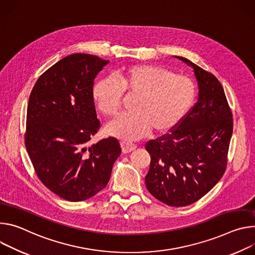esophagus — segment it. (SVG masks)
I'll return each mask as SVG.
<instances>
[{
	"label": "esophagus",
	"mask_w": 255,
	"mask_h": 255,
	"mask_svg": "<svg viewBox=\"0 0 255 255\" xmlns=\"http://www.w3.org/2000/svg\"><path fill=\"white\" fill-rule=\"evenodd\" d=\"M121 146H122V151L123 153L127 154V153H129L133 150H135L136 146L130 142H126V140H123V142L121 143Z\"/></svg>",
	"instance_id": "1"
}]
</instances>
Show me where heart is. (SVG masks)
<instances>
[{
	"label": "heart",
	"mask_w": 255,
	"mask_h": 255,
	"mask_svg": "<svg viewBox=\"0 0 255 255\" xmlns=\"http://www.w3.org/2000/svg\"><path fill=\"white\" fill-rule=\"evenodd\" d=\"M124 92L134 94L131 108L111 122L108 133L127 140L162 134L174 128L187 115L196 98V86L188 77L161 66L136 64L124 67L95 82L93 100L106 117L117 116Z\"/></svg>",
	"instance_id": "obj_1"
}]
</instances>
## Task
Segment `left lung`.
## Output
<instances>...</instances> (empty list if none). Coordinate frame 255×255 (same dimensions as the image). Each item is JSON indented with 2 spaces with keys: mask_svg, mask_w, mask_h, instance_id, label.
Masks as SVG:
<instances>
[{
  "mask_svg": "<svg viewBox=\"0 0 255 255\" xmlns=\"http://www.w3.org/2000/svg\"><path fill=\"white\" fill-rule=\"evenodd\" d=\"M199 84V99L178 127L146 143L151 156L145 177L149 192L170 207L199 201L227 168L233 116L219 80L182 56Z\"/></svg>",
  "mask_w": 255,
  "mask_h": 255,
  "instance_id": "obj_1",
  "label": "left lung"
}]
</instances>
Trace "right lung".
I'll list each match as a JSON object with an SVG mask.
<instances>
[{
	"mask_svg": "<svg viewBox=\"0 0 255 255\" xmlns=\"http://www.w3.org/2000/svg\"><path fill=\"white\" fill-rule=\"evenodd\" d=\"M108 63L92 54L68 55L38 78L28 101L24 139L34 171L44 186L69 202L102 190L122 153L112 136L88 145L100 128L94 79Z\"/></svg>",
	"mask_w": 255,
	"mask_h": 255,
	"instance_id": "obj_1",
	"label": "right lung"
}]
</instances>
